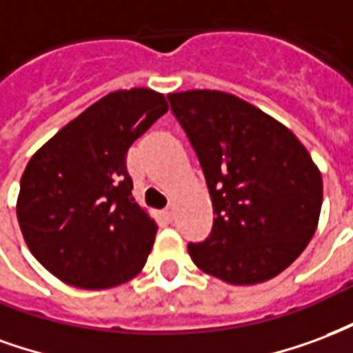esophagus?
<instances>
[{"label":"esophagus","instance_id":"34e87169","mask_svg":"<svg viewBox=\"0 0 353 353\" xmlns=\"http://www.w3.org/2000/svg\"><path fill=\"white\" fill-rule=\"evenodd\" d=\"M163 214L167 216V220H173V218H174V207H173V205H169V207L165 208V212H163Z\"/></svg>","mask_w":353,"mask_h":353}]
</instances>
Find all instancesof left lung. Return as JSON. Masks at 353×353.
<instances>
[{
  "instance_id": "8db88e82",
  "label": "left lung",
  "mask_w": 353,
  "mask_h": 353,
  "mask_svg": "<svg viewBox=\"0 0 353 353\" xmlns=\"http://www.w3.org/2000/svg\"><path fill=\"white\" fill-rule=\"evenodd\" d=\"M201 163L214 222L188 252L228 284H258L299 258L318 228L323 184L307 148L274 118L218 90L169 94Z\"/></svg>"
}]
</instances>
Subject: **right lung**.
I'll return each mask as SVG.
<instances>
[{"label": "right lung", "instance_id": "right-lung-1", "mask_svg": "<svg viewBox=\"0 0 353 353\" xmlns=\"http://www.w3.org/2000/svg\"><path fill=\"white\" fill-rule=\"evenodd\" d=\"M167 109L154 90L112 92L33 154L20 179L18 223L56 279L105 290L145 267L158 225L131 197L125 156Z\"/></svg>", "mask_w": 353, "mask_h": 353}]
</instances>
